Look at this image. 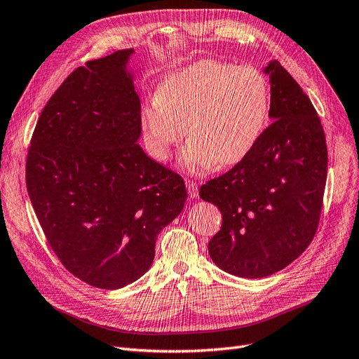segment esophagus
Segmentation results:
<instances>
[{"mask_svg": "<svg viewBox=\"0 0 359 359\" xmlns=\"http://www.w3.org/2000/svg\"><path fill=\"white\" fill-rule=\"evenodd\" d=\"M187 188H188V194L191 198H196L198 196V183L194 180H187Z\"/></svg>", "mask_w": 359, "mask_h": 359, "instance_id": "obj_1", "label": "esophagus"}]
</instances>
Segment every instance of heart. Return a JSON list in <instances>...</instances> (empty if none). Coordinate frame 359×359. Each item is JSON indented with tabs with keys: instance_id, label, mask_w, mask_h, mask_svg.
I'll return each mask as SVG.
<instances>
[{
	"instance_id": "obj_1",
	"label": "heart",
	"mask_w": 359,
	"mask_h": 359,
	"mask_svg": "<svg viewBox=\"0 0 359 359\" xmlns=\"http://www.w3.org/2000/svg\"><path fill=\"white\" fill-rule=\"evenodd\" d=\"M269 87L253 66L200 60L168 75L142 112L151 154L165 161L184 136L180 164L191 172L232 167L255 149L269 115Z\"/></svg>"
}]
</instances>
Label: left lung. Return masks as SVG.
<instances>
[{
  "label": "left lung",
  "mask_w": 359,
  "mask_h": 359,
  "mask_svg": "<svg viewBox=\"0 0 359 359\" xmlns=\"http://www.w3.org/2000/svg\"><path fill=\"white\" fill-rule=\"evenodd\" d=\"M264 72L271 78L272 123L241 163L200 189L222 213L210 257L244 278L269 276L308 248L327 180L325 135L311 99L278 60Z\"/></svg>",
  "instance_id": "obj_1"
}]
</instances>
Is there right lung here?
Returning <instances> with one entry per match:
<instances>
[{
  "mask_svg": "<svg viewBox=\"0 0 359 359\" xmlns=\"http://www.w3.org/2000/svg\"><path fill=\"white\" fill-rule=\"evenodd\" d=\"M131 53L69 74L39 115L26 158V188L47 243L72 275L103 290L149 269L158 233L187 201L182 176L137 143Z\"/></svg>",
  "mask_w": 359,
  "mask_h": 359,
  "instance_id": "1",
  "label": "right lung"
}]
</instances>
